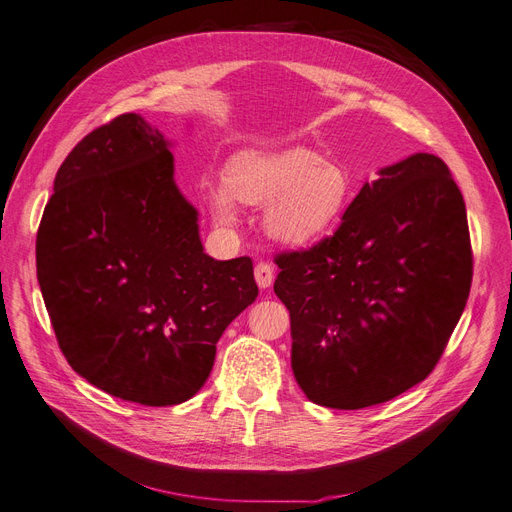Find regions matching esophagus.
<instances>
[{"instance_id": "1", "label": "esophagus", "mask_w": 512, "mask_h": 512, "mask_svg": "<svg viewBox=\"0 0 512 512\" xmlns=\"http://www.w3.org/2000/svg\"><path fill=\"white\" fill-rule=\"evenodd\" d=\"M255 280H257V284H259V288H270L272 286V282H274V268L270 263H265V261H261V263H257L255 265Z\"/></svg>"}]
</instances>
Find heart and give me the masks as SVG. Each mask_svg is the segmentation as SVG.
Segmentation results:
<instances>
[{
    "instance_id": "1",
    "label": "heart",
    "mask_w": 512,
    "mask_h": 512,
    "mask_svg": "<svg viewBox=\"0 0 512 512\" xmlns=\"http://www.w3.org/2000/svg\"><path fill=\"white\" fill-rule=\"evenodd\" d=\"M209 207L217 224L232 226L236 201L268 205L263 226L284 244H309L335 228L351 205L349 175L303 148L242 152L232 159L226 182H211Z\"/></svg>"
}]
</instances>
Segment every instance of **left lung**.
Listing matches in <instances>:
<instances>
[{
  "instance_id": "1",
  "label": "left lung",
  "mask_w": 512,
  "mask_h": 512,
  "mask_svg": "<svg viewBox=\"0 0 512 512\" xmlns=\"http://www.w3.org/2000/svg\"><path fill=\"white\" fill-rule=\"evenodd\" d=\"M276 263L291 366L309 402H389L431 374L469 299L464 198L446 163L416 152L366 182L330 238Z\"/></svg>"
}]
</instances>
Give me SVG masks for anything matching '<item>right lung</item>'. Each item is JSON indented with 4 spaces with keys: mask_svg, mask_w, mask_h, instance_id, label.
<instances>
[{
    "mask_svg": "<svg viewBox=\"0 0 512 512\" xmlns=\"http://www.w3.org/2000/svg\"><path fill=\"white\" fill-rule=\"evenodd\" d=\"M169 148L136 113L94 129L60 165L35 247L66 362L142 406L196 395L219 337L259 293L249 257L205 253Z\"/></svg>",
    "mask_w": 512,
    "mask_h": 512,
    "instance_id": "add662e5",
    "label": "right lung"
}]
</instances>
